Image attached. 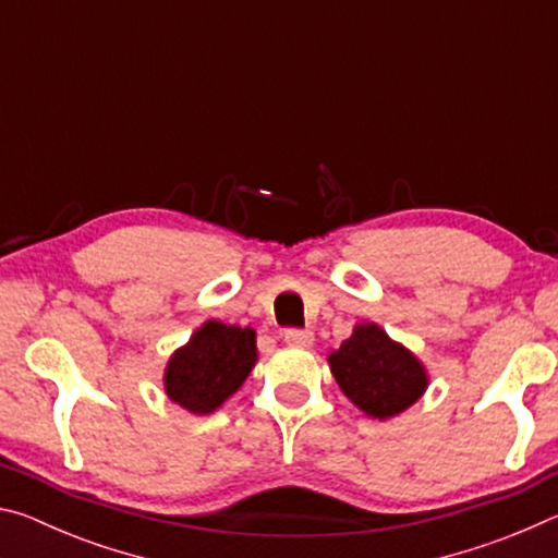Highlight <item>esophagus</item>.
I'll return each instance as SVG.
<instances>
[{
    "mask_svg": "<svg viewBox=\"0 0 558 558\" xmlns=\"http://www.w3.org/2000/svg\"><path fill=\"white\" fill-rule=\"evenodd\" d=\"M282 339H286V344L290 347H310L315 342V335L310 332V329H286Z\"/></svg>",
    "mask_w": 558,
    "mask_h": 558,
    "instance_id": "esophagus-1",
    "label": "esophagus"
}]
</instances>
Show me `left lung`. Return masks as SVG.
<instances>
[{
  "mask_svg": "<svg viewBox=\"0 0 558 558\" xmlns=\"http://www.w3.org/2000/svg\"><path fill=\"white\" fill-rule=\"evenodd\" d=\"M332 374L359 409L372 418H391L426 391V372L409 349L391 342L376 325H359L329 354Z\"/></svg>",
  "mask_w": 558,
  "mask_h": 558,
  "instance_id": "obj_1",
  "label": "left lung"
}]
</instances>
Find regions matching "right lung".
<instances>
[{
    "label": "right lung",
    "instance_id": "right-lung-1",
    "mask_svg": "<svg viewBox=\"0 0 558 558\" xmlns=\"http://www.w3.org/2000/svg\"><path fill=\"white\" fill-rule=\"evenodd\" d=\"M253 364L256 332L211 319L169 359L167 396L192 413H211L241 389Z\"/></svg>",
    "mask_w": 558,
    "mask_h": 558
}]
</instances>
